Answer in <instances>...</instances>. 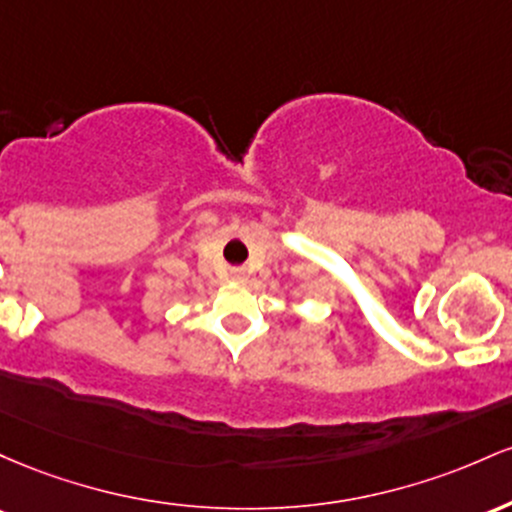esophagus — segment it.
I'll return each mask as SVG.
<instances>
[{
	"label": "esophagus",
	"instance_id": "34e87169",
	"mask_svg": "<svg viewBox=\"0 0 512 512\" xmlns=\"http://www.w3.org/2000/svg\"><path fill=\"white\" fill-rule=\"evenodd\" d=\"M232 278H234V280H244V278H246L244 268H234V271H232Z\"/></svg>",
	"mask_w": 512,
	"mask_h": 512
}]
</instances>
